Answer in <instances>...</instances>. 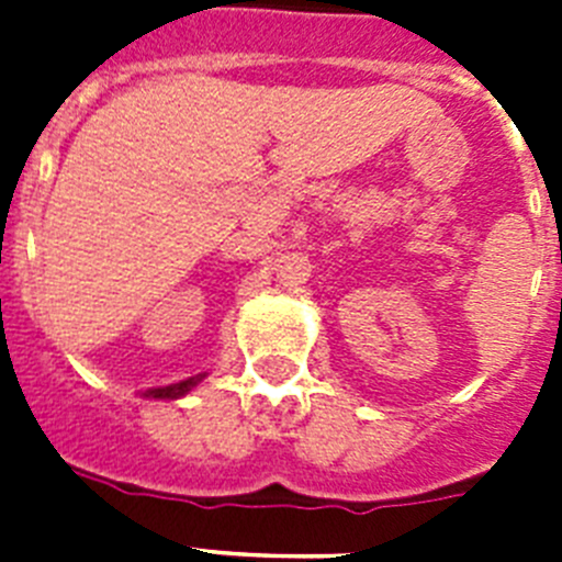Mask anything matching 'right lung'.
<instances>
[{
	"label": "right lung",
	"instance_id": "1",
	"mask_svg": "<svg viewBox=\"0 0 562 562\" xmlns=\"http://www.w3.org/2000/svg\"><path fill=\"white\" fill-rule=\"evenodd\" d=\"M202 376H205V374L188 376V380L173 382V385H162V389H148L143 396H148V400H180V396H186L188 391H191L193 385L202 380Z\"/></svg>",
	"mask_w": 562,
	"mask_h": 562
}]
</instances>
